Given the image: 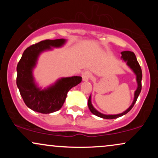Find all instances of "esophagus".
I'll use <instances>...</instances> for the list:
<instances>
[{
	"instance_id": "esophagus-1",
	"label": "esophagus",
	"mask_w": 158,
	"mask_h": 158,
	"mask_svg": "<svg viewBox=\"0 0 158 158\" xmlns=\"http://www.w3.org/2000/svg\"><path fill=\"white\" fill-rule=\"evenodd\" d=\"M81 77H82L83 81H88L90 79V77H91V73H90L89 71H85L84 73H82V76H81Z\"/></svg>"
}]
</instances>
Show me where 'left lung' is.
<instances>
[{
	"label": "left lung",
	"instance_id": "left-lung-1",
	"mask_svg": "<svg viewBox=\"0 0 158 158\" xmlns=\"http://www.w3.org/2000/svg\"><path fill=\"white\" fill-rule=\"evenodd\" d=\"M121 54H122L121 58H122L123 60L126 61L127 65L133 70L134 73H135L136 77H137V88L135 92V98H134L133 102H132L131 106H130L126 110H125L124 112L119 114H114V115H106V114H103L102 113H100V112H99L94 108V106H92L91 104V97L90 96L88 102V108H89L90 112H91L92 114L97 116V117H101V118L108 119H116L118 118L119 117H122V116L125 115V114H126L128 112H129L130 110H131L132 108H133L134 105L135 104L136 101H137V97H138L139 93H140L141 91V88H142V84H141V81H142V70H141L140 66H139L138 61L137 60L135 54L131 51H123L121 52Z\"/></svg>",
	"mask_w": 158,
	"mask_h": 158
}]
</instances>
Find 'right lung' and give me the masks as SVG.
Wrapping results in <instances>:
<instances>
[{
  "instance_id": "add662e5",
  "label": "right lung",
  "mask_w": 158,
  "mask_h": 158,
  "mask_svg": "<svg viewBox=\"0 0 158 158\" xmlns=\"http://www.w3.org/2000/svg\"><path fill=\"white\" fill-rule=\"evenodd\" d=\"M66 42L64 39L44 40L27 48L17 65L16 84L26 106L41 114L57 111L62 107L68 92L81 81V77L61 78L54 85L41 89L35 83L32 70L40 54L52 48H60Z\"/></svg>"
}]
</instances>
